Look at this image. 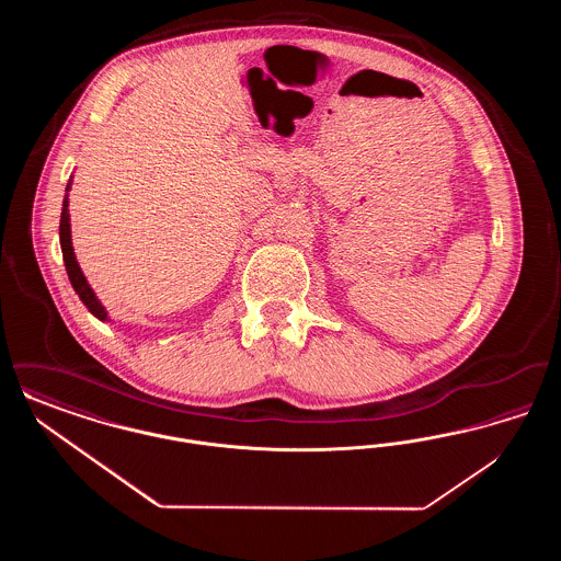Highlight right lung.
Segmentation results:
<instances>
[{
  "label": "right lung",
  "instance_id": "right-lung-1",
  "mask_svg": "<svg viewBox=\"0 0 561 561\" xmlns=\"http://www.w3.org/2000/svg\"><path fill=\"white\" fill-rule=\"evenodd\" d=\"M69 191V185H67ZM69 202L65 197L62 202V213H60V248H62V261H65V267H67V275L71 279V286L73 290L80 294L81 302L88 307V311L99 318V320H107V311L101 307V302L96 300V296L92 293V288L88 286L83 273H81L80 265L76 261V254H73V245H71V227H69V210H67Z\"/></svg>",
  "mask_w": 561,
  "mask_h": 561
}]
</instances>
